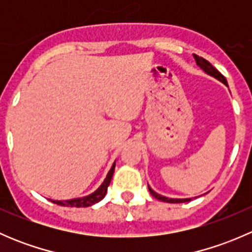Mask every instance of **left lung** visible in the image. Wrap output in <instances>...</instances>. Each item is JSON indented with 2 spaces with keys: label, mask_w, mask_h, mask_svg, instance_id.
<instances>
[{
  "label": "left lung",
  "mask_w": 252,
  "mask_h": 252,
  "mask_svg": "<svg viewBox=\"0 0 252 252\" xmlns=\"http://www.w3.org/2000/svg\"><path fill=\"white\" fill-rule=\"evenodd\" d=\"M194 58H195V61H196V64L199 65V67L201 68L202 70H204L206 74L211 75V77H213V78H216L217 80H220V83H223L224 85H227V80H225V78L223 77V75L220 74V73L218 72V70L216 69V68L213 67V65L211 64L210 62H208V61H206L205 58H202V57H199L197 55H194ZM149 190H150V192H151L152 196L156 197L157 200H159V201H163V202H171V204H180V202H189V201H191V200H192V197H188V199H172V197L162 196V195L157 194L156 191H154V190H152L150 187H149Z\"/></svg>",
  "instance_id": "8db88e82"
}]
</instances>
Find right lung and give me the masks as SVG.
I'll use <instances>...</instances> for the list:
<instances>
[{
    "instance_id": "1",
    "label": "right lung",
    "mask_w": 252,
    "mask_h": 252,
    "mask_svg": "<svg viewBox=\"0 0 252 252\" xmlns=\"http://www.w3.org/2000/svg\"><path fill=\"white\" fill-rule=\"evenodd\" d=\"M114 167H116V162L112 164L110 172L106 175L105 180H103L102 184L97 188L94 192H91L90 195H86L84 197H77V199H70V200H50L51 202H55V204L61 205V206H67V207H89V206L95 205L96 202L101 201L103 197L106 196V192H107V188L110 185L112 175L114 173Z\"/></svg>"
}]
</instances>
